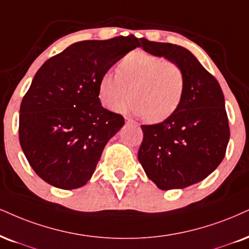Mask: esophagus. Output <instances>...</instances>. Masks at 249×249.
<instances>
[{
    "instance_id": "34e87169",
    "label": "esophagus",
    "mask_w": 249,
    "mask_h": 249,
    "mask_svg": "<svg viewBox=\"0 0 249 249\" xmlns=\"http://www.w3.org/2000/svg\"><path fill=\"white\" fill-rule=\"evenodd\" d=\"M124 120H125V124H136V122H135L133 119L128 118V116H125Z\"/></svg>"
}]
</instances>
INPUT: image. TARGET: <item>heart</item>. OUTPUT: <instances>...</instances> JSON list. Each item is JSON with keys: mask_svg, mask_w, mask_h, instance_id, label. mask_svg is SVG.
Masks as SVG:
<instances>
[{"mask_svg": "<svg viewBox=\"0 0 249 249\" xmlns=\"http://www.w3.org/2000/svg\"><path fill=\"white\" fill-rule=\"evenodd\" d=\"M185 92L186 75L179 64L143 51L125 55L118 66V75L106 72L99 82V98L104 106L115 109L134 96L120 109L152 124L173 115Z\"/></svg>", "mask_w": 249, "mask_h": 249, "instance_id": "heart-1", "label": "heart"}]
</instances>
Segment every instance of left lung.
<instances>
[{
    "label": "left lung",
    "mask_w": 249,
    "mask_h": 249,
    "mask_svg": "<svg viewBox=\"0 0 249 249\" xmlns=\"http://www.w3.org/2000/svg\"><path fill=\"white\" fill-rule=\"evenodd\" d=\"M141 41L145 52L183 69L186 92L173 115L160 124L141 125L139 160L158 188H185L205 179L225 157L230 125L223 91L188 50L144 38Z\"/></svg>",
    "instance_id": "left-lung-1"
}]
</instances>
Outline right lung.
Returning <instances> with one entry per match:
<instances>
[{
    "mask_svg": "<svg viewBox=\"0 0 249 249\" xmlns=\"http://www.w3.org/2000/svg\"><path fill=\"white\" fill-rule=\"evenodd\" d=\"M134 36L75 42L36 71L19 109V143L38 176L61 189L90 180L107 142L124 124L101 106L99 82L139 47Z\"/></svg>",
    "mask_w": 249,
    "mask_h": 249,
    "instance_id": "obj_1",
    "label": "right lung"
}]
</instances>
